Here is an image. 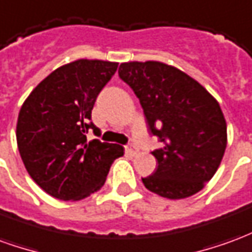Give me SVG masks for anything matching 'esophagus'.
I'll use <instances>...</instances> for the list:
<instances>
[{
  "label": "esophagus",
  "mask_w": 252,
  "mask_h": 252,
  "mask_svg": "<svg viewBox=\"0 0 252 252\" xmlns=\"http://www.w3.org/2000/svg\"><path fill=\"white\" fill-rule=\"evenodd\" d=\"M126 153L129 154V155H136L137 148L135 146H132V144H128V146H126Z\"/></svg>",
  "instance_id": "1"
}]
</instances>
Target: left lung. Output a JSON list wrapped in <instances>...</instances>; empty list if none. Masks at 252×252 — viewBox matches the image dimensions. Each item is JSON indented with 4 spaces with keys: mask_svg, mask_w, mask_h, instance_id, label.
<instances>
[{
    "mask_svg": "<svg viewBox=\"0 0 252 252\" xmlns=\"http://www.w3.org/2000/svg\"><path fill=\"white\" fill-rule=\"evenodd\" d=\"M119 75L140 101L150 132L163 143L151 153L158 167L142 178L144 186L170 200L200 191L227 147V123L219 102L195 79L166 63H121Z\"/></svg>",
    "mask_w": 252,
    "mask_h": 252,
    "instance_id": "8db88e82",
    "label": "left lung"
}]
</instances>
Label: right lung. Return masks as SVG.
<instances>
[{"instance_id": "add662e5", "label": "right lung", "mask_w": 252, "mask_h": 252, "mask_svg": "<svg viewBox=\"0 0 252 252\" xmlns=\"http://www.w3.org/2000/svg\"><path fill=\"white\" fill-rule=\"evenodd\" d=\"M119 63L79 59L52 71L21 106L16 137L31 178L58 200L78 201L104 186L119 144L88 142L97 95Z\"/></svg>"}]
</instances>
